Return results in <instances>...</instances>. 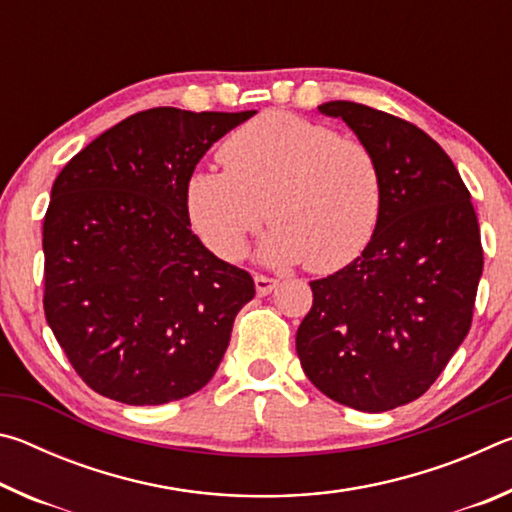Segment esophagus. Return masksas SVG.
<instances>
[{
    "label": "esophagus",
    "mask_w": 512,
    "mask_h": 512,
    "mask_svg": "<svg viewBox=\"0 0 512 512\" xmlns=\"http://www.w3.org/2000/svg\"><path fill=\"white\" fill-rule=\"evenodd\" d=\"M275 287H277L275 277H266V275L255 273V289L259 296H268V293H271Z\"/></svg>",
    "instance_id": "esophagus-1"
}]
</instances>
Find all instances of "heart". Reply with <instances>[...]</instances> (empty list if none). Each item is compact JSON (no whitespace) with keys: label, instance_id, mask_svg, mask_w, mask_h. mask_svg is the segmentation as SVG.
<instances>
[{"label":"heart","instance_id":"obj_1","mask_svg":"<svg viewBox=\"0 0 512 512\" xmlns=\"http://www.w3.org/2000/svg\"><path fill=\"white\" fill-rule=\"evenodd\" d=\"M219 158L225 169L187 178L185 210L196 235L225 262L244 255L266 216L273 228L259 257L273 266L307 262L316 273L339 271L375 235L384 205L379 162L332 126L271 110L230 133Z\"/></svg>","mask_w":512,"mask_h":512}]
</instances>
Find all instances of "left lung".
<instances>
[{
    "mask_svg": "<svg viewBox=\"0 0 512 512\" xmlns=\"http://www.w3.org/2000/svg\"><path fill=\"white\" fill-rule=\"evenodd\" d=\"M375 153L384 205L363 253L314 280L296 334L302 370L329 400L381 413L429 391L470 332L483 273L479 221L438 142L363 103L318 106Z\"/></svg>",
    "mask_w": 512,
    "mask_h": 512,
    "instance_id": "8db88e82",
    "label": "left lung"
}]
</instances>
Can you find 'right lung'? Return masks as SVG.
Segmentation results:
<instances>
[{"mask_svg": "<svg viewBox=\"0 0 512 512\" xmlns=\"http://www.w3.org/2000/svg\"><path fill=\"white\" fill-rule=\"evenodd\" d=\"M253 115L137 112L58 173L42 225V302L69 363L99 395L167 404L201 391L219 368L255 282L189 228L185 183Z\"/></svg>", "mask_w": 512, "mask_h": 512, "instance_id": "1", "label": "right lung"}]
</instances>
